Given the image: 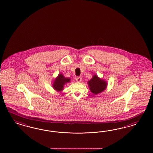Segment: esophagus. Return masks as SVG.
Listing matches in <instances>:
<instances>
[{
  "label": "esophagus",
  "mask_w": 153,
  "mask_h": 153,
  "mask_svg": "<svg viewBox=\"0 0 153 153\" xmlns=\"http://www.w3.org/2000/svg\"><path fill=\"white\" fill-rule=\"evenodd\" d=\"M76 81H77L78 82H80V81H82V76H78V77H76Z\"/></svg>",
  "instance_id": "34e87169"
}]
</instances>
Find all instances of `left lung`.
<instances>
[{"instance_id":"obj_1","label":"left lung","mask_w":153,"mask_h":153,"mask_svg":"<svg viewBox=\"0 0 153 153\" xmlns=\"http://www.w3.org/2000/svg\"><path fill=\"white\" fill-rule=\"evenodd\" d=\"M89 89L94 94L101 93L107 87V82L100 79L97 75H94L93 78L88 82Z\"/></svg>"}]
</instances>
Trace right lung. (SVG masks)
<instances>
[{"mask_svg": "<svg viewBox=\"0 0 153 153\" xmlns=\"http://www.w3.org/2000/svg\"><path fill=\"white\" fill-rule=\"evenodd\" d=\"M70 82V79L65 78L62 74H59L58 76L54 79L53 87L57 91H61L64 88V84Z\"/></svg>", "mask_w": 153, "mask_h": 153, "instance_id": "obj_1", "label": "right lung"}]
</instances>
